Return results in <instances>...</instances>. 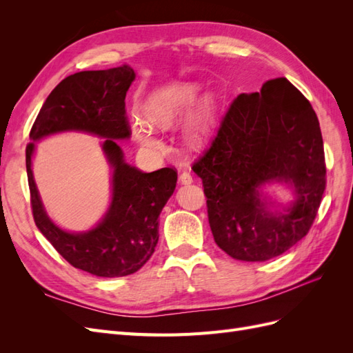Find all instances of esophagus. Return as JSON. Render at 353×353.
Returning a JSON list of instances; mask_svg holds the SVG:
<instances>
[{
  "instance_id": "esophagus-1",
  "label": "esophagus",
  "mask_w": 353,
  "mask_h": 353,
  "mask_svg": "<svg viewBox=\"0 0 353 353\" xmlns=\"http://www.w3.org/2000/svg\"><path fill=\"white\" fill-rule=\"evenodd\" d=\"M179 181L183 184H191L193 183V176H191V174L187 172V170H183V172L179 174Z\"/></svg>"
}]
</instances>
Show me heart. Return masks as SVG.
<instances>
[{
  "label": "heart",
  "instance_id": "b5f03b06",
  "mask_svg": "<svg viewBox=\"0 0 353 353\" xmlns=\"http://www.w3.org/2000/svg\"><path fill=\"white\" fill-rule=\"evenodd\" d=\"M199 94L196 83L174 82L156 90L144 104L147 123L135 121L131 123L134 140L152 150H160L162 141L156 137L153 128L166 130L174 126L194 104ZM215 122V104L210 97H205L190 112L187 122V135L193 144H203L212 132Z\"/></svg>",
  "mask_w": 353,
  "mask_h": 353
}]
</instances>
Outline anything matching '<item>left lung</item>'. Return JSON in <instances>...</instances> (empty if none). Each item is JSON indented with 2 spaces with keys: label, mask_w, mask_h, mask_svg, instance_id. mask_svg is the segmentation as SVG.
Masks as SVG:
<instances>
[{
  "label": "left lung",
  "mask_w": 353,
  "mask_h": 353,
  "mask_svg": "<svg viewBox=\"0 0 353 353\" xmlns=\"http://www.w3.org/2000/svg\"><path fill=\"white\" fill-rule=\"evenodd\" d=\"M193 170L223 252L248 262L283 254L311 230L325 190L324 143L311 103L285 78L240 94ZM274 180L295 188L296 200L281 212L261 197L260 187Z\"/></svg>",
  "instance_id": "obj_1"
}]
</instances>
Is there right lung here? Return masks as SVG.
<instances>
[{"label": "right lung", "instance_id": "1", "mask_svg": "<svg viewBox=\"0 0 353 353\" xmlns=\"http://www.w3.org/2000/svg\"><path fill=\"white\" fill-rule=\"evenodd\" d=\"M135 79L131 66L83 70L51 91L32 125L26 170L32 215L42 232L72 266L97 276H125L152 258L159 240V215L176 185V170L144 174L128 165L116 140L131 135L125 110L126 91ZM82 130L105 137L103 151L114 168L112 203L103 221L87 233H68L46 216L31 175L34 141L47 134Z\"/></svg>", "mask_w": 353, "mask_h": 353}]
</instances>
